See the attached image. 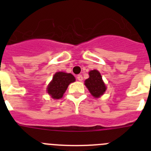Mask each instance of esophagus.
<instances>
[{
  "mask_svg": "<svg viewBox=\"0 0 151 151\" xmlns=\"http://www.w3.org/2000/svg\"><path fill=\"white\" fill-rule=\"evenodd\" d=\"M77 79L78 81H82L83 80V77H82V75H78V76H77Z\"/></svg>",
  "mask_w": 151,
  "mask_h": 151,
  "instance_id": "34e87169",
  "label": "esophagus"
}]
</instances>
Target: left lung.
<instances>
[{
  "instance_id": "1",
  "label": "left lung",
  "mask_w": 151,
  "mask_h": 151,
  "mask_svg": "<svg viewBox=\"0 0 151 151\" xmlns=\"http://www.w3.org/2000/svg\"><path fill=\"white\" fill-rule=\"evenodd\" d=\"M85 85L94 97H99L104 94L106 87L99 72L94 69L89 72V78L85 81Z\"/></svg>"
}]
</instances>
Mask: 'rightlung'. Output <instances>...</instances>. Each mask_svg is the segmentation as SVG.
Listing matches in <instances>:
<instances>
[{"label":"right lung","mask_w":151,"mask_h":151,"mask_svg":"<svg viewBox=\"0 0 151 151\" xmlns=\"http://www.w3.org/2000/svg\"><path fill=\"white\" fill-rule=\"evenodd\" d=\"M76 78L71 73L57 72L47 86V91L54 99H60L70 83L74 82Z\"/></svg>","instance_id":"right-lung-1"}]
</instances>
